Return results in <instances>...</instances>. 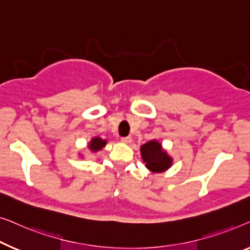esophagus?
<instances>
[{"instance_id": "1", "label": "esophagus", "mask_w": 250, "mask_h": 250, "mask_svg": "<svg viewBox=\"0 0 250 250\" xmlns=\"http://www.w3.org/2000/svg\"><path fill=\"white\" fill-rule=\"evenodd\" d=\"M131 137H122L121 138V142L125 143V144H130L131 143Z\"/></svg>"}]
</instances>
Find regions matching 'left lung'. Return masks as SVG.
<instances>
[{"instance_id": "obj_1", "label": "left lung", "mask_w": 250, "mask_h": 250, "mask_svg": "<svg viewBox=\"0 0 250 250\" xmlns=\"http://www.w3.org/2000/svg\"><path fill=\"white\" fill-rule=\"evenodd\" d=\"M140 153L145 167L152 172H164L172 165V157L167 155V153L162 148V145L157 140L144 144L140 147Z\"/></svg>"}]
</instances>
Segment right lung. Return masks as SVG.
Returning <instances> with one entry per match:
<instances>
[{
	"label": "right lung",
	"instance_id": "right-lung-1",
	"mask_svg": "<svg viewBox=\"0 0 250 250\" xmlns=\"http://www.w3.org/2000/svg\"><path fill=\"white\" fill-rule=\"evenodd\" d=\"M106 145V140L100 138V137H95L90 140L88 148L91 150V152H97V150H101L103 147Z\"/></svg>",
	"mask_w": 250,
	"mask_h": 250
}]
</instances>
